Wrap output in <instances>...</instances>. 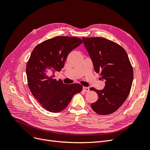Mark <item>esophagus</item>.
<instances>
[{
	"mask_svg": "<svg viewBox=\"0 0 150 150\" xmlns=\"http://www.w3.org/2000/svg\"><path fill=\"white\" fill-rule=\"evenodd\" d=\"M83 89L84 92H88L89 91V88L88 87H83Z\"/></svg>",
	"mask_w": 150,
	"mask_h": 150,
	"instance_id": "34e87169",
	"label": "esophagus"
}]
</instances>
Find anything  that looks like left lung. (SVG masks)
Listing matches in <instances>:
<instances>
[{
	"mask_svg": "<svg viewBox=\"0 0 150 150\" xmlns=\"http://www.w3.org/2000/svg\"><path fill=\"white\" fill-rule=\"evenodd\" d=\"M83 43L94 70L105 81L101 90L93 88L98 99L91 104L99 115L116 111L129 94L133 79V70L125 50L120 45L102 38H83Z\"/></svg>",
	"mask_w": 150,
	"mask_h": 150,
	"instance_id": "8db88e82",
	"label": "left lung"
}]
</instances>
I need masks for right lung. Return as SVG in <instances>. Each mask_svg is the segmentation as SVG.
Wrapping results in <instances>:
<instances>
[{
  "label": "right lung",
  "instance_id": "1",
  "mask_svg": "<svg viewBox=\"0 0 150 150\" xmlns=\"http://www.w3.org/2000/svg\"><path fill=\"white\" fill-rule=\"evenodd\" d=\"M82 43L80 38L57 36L38 45L30 54L26 66L29 88L33 96L49 112L64 110L74 95L83 89L79 84L67 85L54 78L55 72L64 67L72 50Z\"/></svg>",
  "mask_w": 150,
  "mask_h": 150
}]
</instances>
